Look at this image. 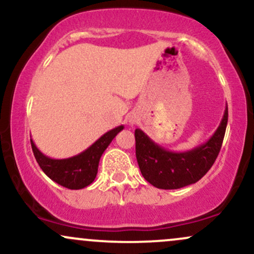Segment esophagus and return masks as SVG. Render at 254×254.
<instances>
[{"label": "esophagus", "mask_w": 254, "mask_h": 254, "mask_svg": "<svg viewBox=\"0 0 254 254\" xmlns=\"http://www.w3.org/2000/svg\"><path fill=\"white\" fill-rule=\"evenodd\" d=\"M137 121H138V118H137V116L135 115V113H132V115H131L130 118H129L130 124H136Z\"/></svg>", "instance_id": "1"}]
</instances>
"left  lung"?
I'll return each instance as SVG.
<instances>
[{
  "label": "left lung",
  "instance_id": "obj_1",
  "mask_svg": "<svg viewBox=\"0 0 254 254\" xmlns=\"http://www.w3.org/2000/svg\"><path fill=\"white\" fill-rule=\"evenodd\" d=\"M228 122V107L217 130L205 143L176 153L151 141L141 129L135 130L136 159L142 176L162 190H176L197 183L214 165L220 153Z\"/></svg>",
  "mask_w": 254,
  "mask_h": 254
}]
</instances>
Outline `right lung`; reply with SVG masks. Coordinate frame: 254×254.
<instances>
[{
	"label": "right lung",
	"instance_id": "right-lung-1",
	"mask_svg": "<svg viewBox=\"0 0 254 254\" xmlns=\"http://www.w3.org/2000/svg\"><path fill=\"white\" fill-rule=\"evenodd\" d=\"M123 129V125H119L107 131L82 153L68 159H51L44 155L31 139L32 150L38 165L51 180L70 190H80L94 182L101 155L119 131Z\"/></svg>",
	"mask_w": 254,
	"mask_h": 254
}]
</instances>
